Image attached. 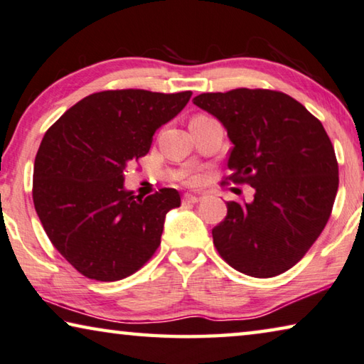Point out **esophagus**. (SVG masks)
<instances>
[{"label": "esophagus", "instance_id": "34e87169", "mask_svg": "<svg viewBox=\"0 0 364 364\" xmlns=\"http://www.w3.org/2000/svg\"><path fill=\"white\" fill-rule=\"evenodd\" d=\"M183 203H198L200 201V196L198 195H193V193H186L182 198Z\"/></svg>", "mask_w": 364, "mask_h": 364}]
</instances>
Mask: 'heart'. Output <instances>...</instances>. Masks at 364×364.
<instances>
[{
  "mask_svg": "<svg viewBox=\"0 0 364 364\" xmlns=\"http://www.w3.org/2000/svg\"><path fill=\"white\" fill-rule=\"evenodd\" d=\"M195 117H206V116L205 114H198V116H193L192 119H195ZM186 182L190 183V186H195V183L200 182V177L198 176H188V177H186Z\"/></svg>",
  "mask_w": 364,
  "mask_h": 364,
  "instance_id": "1",
  "label": "heart"
}]
</instances>
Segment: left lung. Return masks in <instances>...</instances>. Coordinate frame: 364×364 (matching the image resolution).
<instances>
[{
	"mask_svg": "<svg viewBox=\"0 0 364 364\" xmlns=\"http://www.w3.org/2000/svg\"><path fill=\"white\" fill-rule=\"evenodd\" d=\"M193 103L218 117L234 143L223 183L255 188L252 203L229 201L213 229L214 247L247 276H279L306 255L331 218L338 164L329 135L282 92L235 88L201 93Z\"/></svg>",
	"mask_w": 364,
	"mask_h": 364,
	"instance_id": "8db88e82",
	"label": "left lung"
}]
</instances>
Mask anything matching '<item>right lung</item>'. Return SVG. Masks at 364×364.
<instances>
[{
	"mask_svg": "<svg viewBox=\"0 0 364 364\" xmlns=\"http://www.w3.org/2000/svg\"><path fill=\"white\" fill-rule=\"evenodd\" d=\"M190 97L98 92L46 130L33 164L35 211L55 248L85 277L121 281L158 250L166 214L181 206V195L161 188L143 200L124 188V177Z\"/></svg>",
	"mask_w": 364,
	"mask_h": 364,
	"instance_id": "right-lung-1",
	"label": "right lung"
}]
</instances>
